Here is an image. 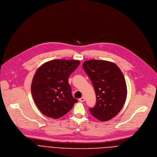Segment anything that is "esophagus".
<instances>
[{
	"label": "esophagus",
	"instance_id": "obj_1",
	"mask_svg": "<svg viewBox=\"0 0 157 157\" xmlns=\"http://www.w3.org/2000/svg\"><path fill=\"white\" fill-rule=\"evenodd\" d=\"M84 101H85V97H82L81 98L79 99L80 102H84Z\"/></svg>",
	"mask_w": 157,
	"mask_h": 157
}]
</instances>
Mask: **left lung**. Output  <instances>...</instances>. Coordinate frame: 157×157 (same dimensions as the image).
I'll return each instance as SVG.
<instances>
[{"label": "left lung", "mask_w": 157, "mask_h": 157, "mask_svg": "<svg viewBox=\"0 0 157 157\" xmlns=\"http://www.w3.org/2000/svg\"><path fill=\"white\" fill-rule=\"evenodd\" d=\"M82 67L94 88L96 103L89 108L99 121L105 122L121 111L127 98V86L122 72L114 63L91 59L84 61Z\"/></svg>", "instance_id": "1"}]
</instances>
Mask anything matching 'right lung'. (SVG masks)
Returning a JSON list of instances; mask_svg holds the SVG:
<instances>
[{"mask_svg":"<svg viewBox=\"0 0 157 157\" xmlns=\"http://www.w3.org/2000/svg\"><path fill=\"white\" fill-rule=\"evenodd\" d=\"M79 64L78 60L54 59L44 63L36 71L32 94L35 104L45 116L59 118L77 102L72 96L68 77Z\"/></svg>","mask_w":157,"mask_h":157,"instance_id":"right-lung-1","label":"right lung"}]
</instances>
